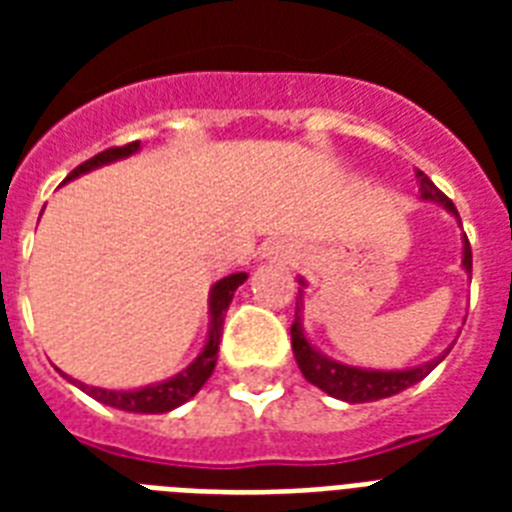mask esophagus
Returning a JSON list of instances; mask_svg holds the SVG:
<instances>
[{"instance_id":"34e87169","label":"esophagus","mask_w":512,"mask_h":512,"mask_svg":"<svg viewBox=\"0 0 512 512\" xmlns=\"http://www.w3.org/2000/svg\"><path fill=\"white\" fill-rule=\"evenodd\" d=\"M287 255H289V257H292V255H295V252H287Z\"/></svg>"}]
</instances>
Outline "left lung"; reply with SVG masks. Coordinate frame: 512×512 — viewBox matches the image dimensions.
<instances>
[{
    "instance_id": "obj_1",
    "label": "left lung",
    "mask_w": 512,
    "mask_h": 512,
    "mask_svg": "<svg viewBox=\"0 0 512 512\" xmlns=\"http://www.w3.org/2000/svg\"><path fill=\"white\" fill-rule=\"evenodd\" d=\"M417 180H420V199L425 201H436L446 212H452L457 220V207L452 204V199L441 193L433 185L425 172L417 170ZM462 268L465 271H473V252H470L468 236H465V247H462ZM300 284L305 287V281L300 279ZM303 289H300V300H297V311H295V324H292V350H295L297 366L300 372L311 385L321 388L324 393H329L332 398H340V401H348V404H366V401H380V398L396 396L401 390L412 388L420 380H425L433 369H436L444 356L449 353L446 350L444 356H436L433 361L422 366H412V369H396V372H382V369H361V366H348L340 364L335 358L324 356L321 350H316L311 345V340L305 337L303 329Z\"/></svg>"
}]
</instances>
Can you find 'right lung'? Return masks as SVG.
I'll return each mask as SVG.
<instances>
[{
    "instance_id": "obj_1",
    "label": "right lung",
    "mask_w": 512,
    "mask_h": 512,
    "mask_svg": "<svg viewBox=\"0 0 512 512\" xmlns=\"http://www.w3.org/2000/svg\"><path fill=\"white\" fill-rule=\"evenodd\" d=\"M140 151V140L135 143H127L122 148H108L103 154L92 156L84 164H79L71 175L66 177L68 180H74V177L84 175V172H92L103 167V164L119 162V159H127V156L138 154ZM247 281V273H231V276H225L215 284V287L209 289V335L207 342H204V348L196 358H193L191 364L185 366L183 372H177L175 377L164 382H156V385H146V388H135V390H106V388H92V385H84L79 380H71L68 374V380L79 385V388L92 396L95 401L106 406H114V409H122V412H135V414H164L177 409L180 404H185L188 398H193L201 390V385L209 380V374L215 372L217 364V345H220V335H223V321H225V311H228V305L233 300V292L241 287Z\"/></svg>"
}]
</instances>
